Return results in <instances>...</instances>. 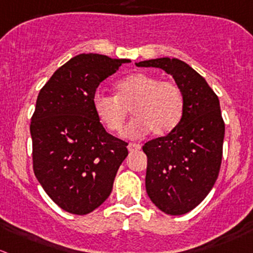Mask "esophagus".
Masks as SVG:
<instances>
[{
  "label": "esophagus",
  "instance_id": "obj_1",
  "mask_svg": "<svg viewBox=\"0 0 253 253\" xmlns=\"http://www.w3.org/2000/svg\"><path fill=\"white\" fill-rule=\"evenodd\" d=\"M140 144H136V143H129L128 144V150L129 151H138L140 149Z\"/></svg>",
  "mask_w": 253,
  "mask_h": 253
}]
</instances>
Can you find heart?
<instances>
[{
	"instance_id": "obj_1",
	"label": "heart",
	"mask_w": 253,
	"mask_h": 253,
	"mask_svg": "<svg viewBox=\"0 0 253 253\" xmlns=\"http://www.w3.org/2000/svg\"><path fill=\"white\" fill-rule=\"evenodd\" d=\"M115 90L117 95L97 92L92 100L98 120L110 133L122 130L129 109L133 118L124 130L129 138H140L149 131L156 136L167 135L181 122L185 99L174 82L134 73L120 79Z\"/></svg>"
}]
</instances>
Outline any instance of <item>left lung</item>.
<instances>
[{"instance_id": "left-lung-1", "label": "left lung", "mask_w": 253, "mask_h": 253, "mask_svg": "<svg viewBox=\"0 0 253 253\" xmlns=\"http://www.w3.org/2000/svg\"><path fill=\"white\" fill-rule=\"evenodd\" d=\"M136 66L164 69L184 94L179 125L143 146L148 156L145 186L150 200L168 215H184L208 196L220 172L225 138L220 102L204 77L180 59L165 57Z\"/></svg>"}]
</instances>
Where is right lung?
I'll return each instance as SVG.
<instances>
[{"label": "right lung", "instance_id": "1", "mask_svg": "<svg viewBox=\"0 0 253 253\" xmlns=\"http://www.w3.org/2000/svg\"><path fill=\"white\" fill-rule=\"evenodd\" d=\"M129 59L79 54L43 85L31 119L33 171L61 209L86 215L113 189L128 143L110 135L93 109L98 85Z\"/></svg>", "mask_w": 253, "mask_h": 253}]
</instances>
